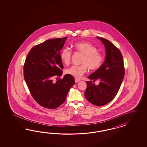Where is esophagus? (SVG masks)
<instances>
[{"instance_id": "esophagus-1", "label": "esophagus", "mask_w": 147, "mask_h": 147, "mask_svg": "<svg viewBox=\"0 0 147 147\" xmlns=\"http://www.w3.org/2000/svg\"><path fill=\"white\" fill-rule=\"evenodd\" d=\"M81 80L79 79H77V78H76L75 79V81H76V82H79V81H80Z\"/></svg>"}]
</instances>
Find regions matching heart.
Instances as JSON below:
<instances>
[{"label":"heart","mask_w":147,"mask_h":147,"mask_svg":"<svg viewBox=\"0 0 147 147\" xmlns=\"http://www.w3.org/2000/svg\"><path fill=\"white\" fill-rule=\"evenodd\" d=\"M76 52L84 55L80 65H74L66 69L67 74L73 76L76 78H80L86 73L88 68L92 71L98 69L102 65L104 57L98 52L96 47L88 42L80 41L76 42L73 46ZM72 52L71 49L64 48L60 54L61 61L65 65H69L71 61Z\"/></svg>","instance_id":"obj_1"}]
</instances>
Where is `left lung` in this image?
Listing matches in <instances>:
<instances>
[{
    "label": "left lung",
    "instance_id": "left-lung-1",
    "mask_svg": "<svg viewBox=\"0 0 147 147\" xmlns=\"http://www.w3.org/2000/svg\"><path fill=\"white\" fill-rule=\"evenodd\" d=\"M97 38L105 45L106 58L101 67L88 76L93 82L100 80L99 84L96 86L92 80L86 81L85 96L94 105L102 106L115 97L123 79L125 69L120 49L105 38Z\"/></svg>",
    "mask_w": 147,
    "mask_h": 147
}]
</instances>
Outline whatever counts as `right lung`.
I'll return each mask as SVG.
<instances>
[{
	"mask_svg": "<svg viewBox=\"0 0 147 147\" xmlns=\"http://www.w3.org/2000/svg\"><path fill=\"white\" fill-rule=\"evenodd\" d=\"M66 38L49 39L34 46L24 63V77L30 93L36 102L47 109L61 106L75 84L74 77L68 74L53 82L54 77L62 75L60 53Z\"/></svg>",
	"mask_w": 147,
	"mask_h": 147,
	"instance_id": "add662e5",
	"label": "right lung"
}]
</instances>
